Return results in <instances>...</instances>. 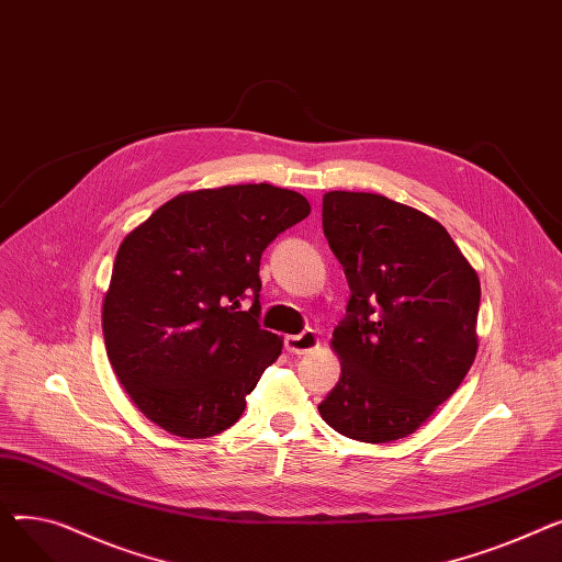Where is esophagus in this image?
<instances>
[{
    "label": "esophagus",
    "mask_w": 562,
    "mask_h": 562,
    "mask_svg": "<svg viewBox=\"0 0 562 562\" xmlns=\"http://www.w3.org/2000/svg\"><path fill=\"white\" fill-rule=\"evenodd\" d=\"M318 346V335L314 330H303L301 335H286L284 337V348L293 356H305V352L314 350Z\"/></svg>",
    "instance_id": "1"
}]
</instances>
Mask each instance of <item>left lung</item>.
Instances as JSON below:
<instances>
[{"mask_svg": "<svg viewBox=\"0 0 562 562\" xmlns=\"http://www.w3.org/2000/svg\"><path fill=\"white\" fill-rule=\"evenodd\" d=\"M323 232L350 286L333 333L337 432L385 445L415 432L474 364L481 282L435 218L378 193L323 195Z\"/></svg>", "mask_w": 562, "mask_h": 562, "instance_id": "8db88e82", "label": "left lung"}]
</instances>
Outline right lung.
<instances>
[{
	"label": "right lung",
	"mask_w": 562,
	"mask_h": 562,
	"mask_svg": "<svg viewBox=\"0 0 562 562\" xmlns=\"http://www.w3.org/2000/svg\"><path fill=\"white\" fill-rule=\"evenodd\" d=\"M307 214L301 193L271 184L202 189L168 200L125 236L102 333L117 380L147 419L189 439L239 422L282 352V339L259 326L261 252Z\"/></svg>",
	"instance_id": "1"
}]
</instances>
